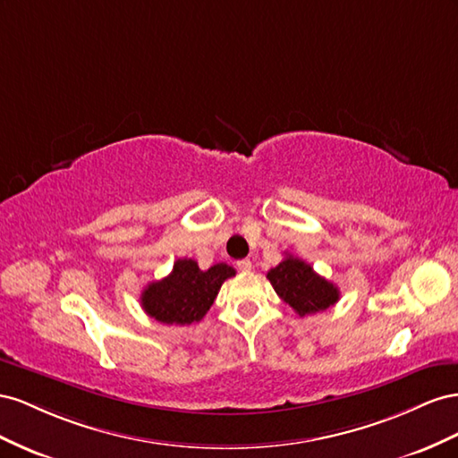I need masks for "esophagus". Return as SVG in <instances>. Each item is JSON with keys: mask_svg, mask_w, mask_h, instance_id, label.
<instances>
[{"mask_svg": "<svg viewBox=\"0 0 458 458\" xmlns=\"http://www.w3.org/2000/svg\"><path fill=\"white\" fill-rule=\"evenodd\" d=\"M253 268V263L250 259H242V260H238V270H242V272H250Z\"/></svg>", "mask_w": 458, "mask_h": 458, "instance_id": "obj_1", "label": "esophagus"}]
</instances>
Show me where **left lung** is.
I'll list each match as a JSON object with an SVG mask.
<instances>
[{"mask_svg": "<svg viewBox=\"0 0 458 458\" xmlns=\"http://www.w3.org/2000/svg\"><path fill=\"white\" fill-rule=\"evenodd\" d=\"M267 278L282 301L290 305L299 317L330 309L339 299L337 285L318 276L303 259L293 255H285L278 267L268 270Z\"/></svg>", "mask_w": 458, "mask_h": 458, "instance_id": "1", "label": "left lung"}]
</instances>
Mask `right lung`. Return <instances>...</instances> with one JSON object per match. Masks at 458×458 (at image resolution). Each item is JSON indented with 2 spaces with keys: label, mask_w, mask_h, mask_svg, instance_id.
Masks as SVG:
<instances>
[{
  "label": "right lung",
  "mask_w": 458,
  "mask_h": 458,
  "mask_svg": "<svg viewBox=\"0 0 458 458\" xmlns=\"http://www.w3.org/2000/svg\"><path fill=\"white\" fill-rule=\"evenodd\" d=\"M232 276L236 270L225 263L201 270L193 259H178L166 278L151 282L141 292V307L163 324L199 322L215 303L220 285Z\"/></svg>",
  "instance_id": "add662e5"
}]
</instances>
